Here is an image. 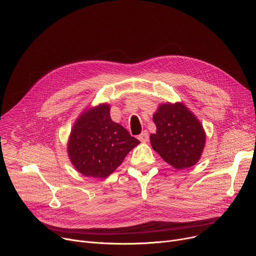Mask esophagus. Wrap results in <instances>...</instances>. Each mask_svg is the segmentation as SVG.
<instances>
[{
	"instance_id": "esophagus-1",
	"label": "esophagus",
	"mask_w": 256,
	"mask_h": 256,
	"mask_svg": "<svg viewBox=\"0 0 256 256\" xmlns=\"http://www.w3.org/2000/svg\"><path fill=\"white\" fill-rule=\"evenodd\" d=\"M139 140L141 141V142H148V130H143L141 134L139 135Z\"/></svg>"
}]
</instances>
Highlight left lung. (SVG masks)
<instances>
[{
    "label": "left lung",
    "instance_id": "8db88e82",
    "mask_svg": "<svg viewBox=\"0 0 256 256\" xmlns=\"http://www.w3.org/2000/svg\"><path fill=\"white\" fill-rule=\"evenodd\" d=\"M152 120L157 128L150 134L152 150L176 170L198 162L206 143V132L196 115L183 102L161 104Z\"/></svg>",
    "mask_w": 256,
    "mask_h": 256
}]
</instances>
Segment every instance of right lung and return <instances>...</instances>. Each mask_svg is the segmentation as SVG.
<instances>
[{"label":"right lung","mask_w":256,"mask_h":256,"mask_svg":"<svg viewBox=\"0 0 256 256\" xmlns=\"http://www.w3.org/2000/svg\"><path fill=\"white\" fill-rule=\"evenodd\" d=\"M110 104L88 108L74 122L66 152L72 165L86 176L106 178L140 141L110 116Z\"/></svg>","instance_id":"right-lung-1"}]
</instances>
